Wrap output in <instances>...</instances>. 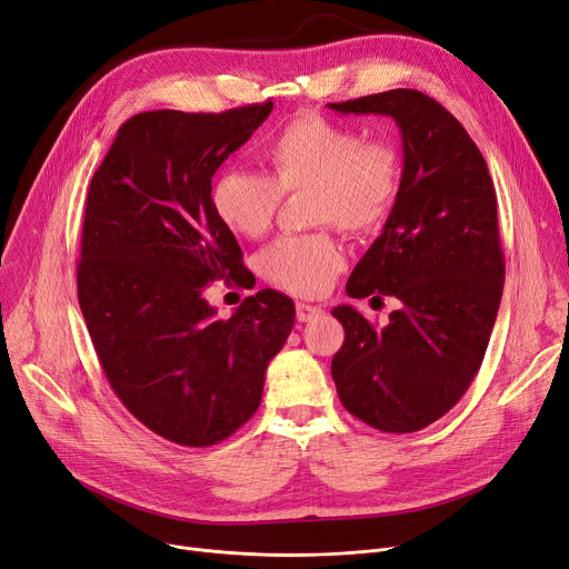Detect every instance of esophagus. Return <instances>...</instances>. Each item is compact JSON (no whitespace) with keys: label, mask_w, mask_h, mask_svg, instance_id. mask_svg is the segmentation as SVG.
Here are the masks:
<instances>
[{"label":"esophagus","mask_w":569,"mask_h":569,"mask_svg":"<svg viewBox=\"0 0 569 569\" xmlns=\"http://www.w3.org/2000/svg\"><path fill=\"white\" fill-rule=\"evenodd\" d=\"M296 317L298 321L307 323V321H317L319 317H323V309L317 305H307V302H298L296 305Z\"/></svg>","instance_id":"esophagus-1"}]
</instances>
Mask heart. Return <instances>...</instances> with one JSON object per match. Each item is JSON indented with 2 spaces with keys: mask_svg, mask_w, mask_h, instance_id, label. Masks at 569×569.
<instances>
[{
  "mask_svg": "<svg viewBox=\"0 0 569 569\" xmlns=\"http://www.w3.org/2000/svg\"><path fill=\"white\" fill-rule=\"evenodd\" d=\"M267 176L229 166L213 182L210 201L218 220L243 239L267 234L281 197L309 192V222L335 224L347 234L380 227L401 187V157L385 140H363L353 126L317 112L290 119L264 147ZM345 267V252L330 231L283 237L267 246L258 269L290 296H321Z\"/></svg>",
  "mask_w": 569,
  "mask_h": 569,
  "instance_id": "1",
  "label": "heart"
}]
</instances>
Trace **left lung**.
Here are the masks:
<instances>
[{"label": "left lung", "mask_w": 569, "mask_h": 569, "mask_svg": "<svg viewBox=\"0 0 569 569\" xmlns=\"http://www.w3.org/2000/svg\"><path fill=\"white\" fill-rule=\"evenodd\" d=\"M328 108L389 114L401 129L396 203L347 283L349 298H396L401 307L385 328L349 305L335 307L345 345L330 370L353 417L412 433L465 396L490 342L503 290L495 184L465 126L422 91L393 89Z\"/></svg>", "instance_id": "8db88e82"}]
</instances>
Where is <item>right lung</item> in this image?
<instances>
[{"instance_id":"obj_1","label":"right lung","mask_w":569,"mask_h":569,"mask_svg":"<svg viewBox=\"0 0 569 569\" xmlns=\"http://www.w3.org/2000/svg\"><path fill=\"white\" fill-rule=\"evenodd\" d=\"M271 108L136 114L89 187L77 264L83 321L126 410L178 446H216L256 415L267 366L296 323V305L269 288L229 319L203 298L218 279L248 283L210 180Z\"/></svg>"}]
</instances>
